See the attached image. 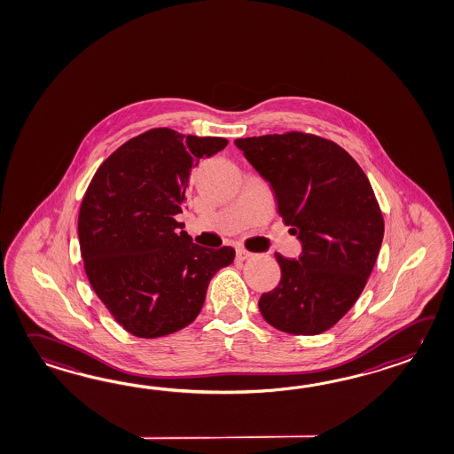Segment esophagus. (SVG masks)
I'll return each mask as SVG.
<instances>
[{
  "label": "esophagus",
  "instance_id": "34e87169",
  "mask_svg": "<svg viewBox=\"0 0 454 454\" xmlns=\"http://www.w3.org/2000/svg\"><path fill=\"white\" fill-rule=\"evenodd\" d=\"M251 252L244 251V249H238V252H236V259H238L239 262H244V261H247V259H251Z\"/></svg>",
  "mask_w": 454,
  "mask_h": 454
}]
</instances>
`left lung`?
Segmentation results:
<instances>
[{"label":"left lung","mask_w":454,"mask_h":454,"mask_svg":"<svg viewBox=\"0 0 454 454\" xmlns=\"http://www.w3.org/2000/svg\"><path fill=\"white\" fill-rule=\"evenodd\" d=\"M270 182L278 213L301 255L275 254L282 280L263 293V319L282 333L316 335L352 308L381 249L383 215L372 184L348 153L316 135L290 131L234 140Z\"/></svg>","instance_id":"obj_1"}]
</instances>
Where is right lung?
<instances>
[{
  "label": "right lung",
  "instance_id": "add662e5",
  "mask_svg": "<svg viewBox=\"0 0 454 454\" xmlns=\"http://www.w3.org/2000/svg\"><path fill=\"white\" fill-rule=\"evenodd\" d=\"M226 145L153 129L123 143L94 174L78 218L81 255L92 290L127 333L156 339L189 325L215 273L234 261L232 247L193 244L174 218L192 168Z\"/></svg>",
  "mask_w": 454,
  "mask_h": 454
}]
</instances>
